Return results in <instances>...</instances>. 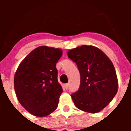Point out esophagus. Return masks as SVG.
<instances>
[{
    "instance_id": "esophagus-1",
    "label": "esophagus",
    "mask_w": 131,
    "mask_h": 131,
    "mask_svg": "<svg viewBox=\"0 0 131 131\" xmlns=\"http://www.w3.org/2000/svg\"><path fill=\"white\" fill-rule=\"evenodd\" d=\"M64 87L67 89L68 88V87H69V84H65L64 85Z\"/></svg>"
}]
</instances>
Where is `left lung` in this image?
I'll use <instances>...</instances> for the list:
<instances>
[{
	"instance_id": "obj_1",
	"label": "left lung",
	"mask_w": 131,
	"mask_h": 131,
	"mask_svg": "<svg viewBox=\"0 0 131 131\" xmlns=\"http://www.w3.org/2000/svg\"><path fill=\"white\" fill-rule=\"evenodd\" d=\"M80 74V88L71 95L75 106L90 113L101 112L118 91V79L113 64L97 47L83 46L68 51Z\"/></svg>"
}]
</instances>
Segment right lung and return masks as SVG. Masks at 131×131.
<instances>
[{"label":"right lung","instance_id":"1","mask_svg":"<svg viewBox=\"0 0 131 131\" xmlns=\"http://www.w3.org/2000/svg\"><path fill=\"white\" fill-rule=\"evenodd\" d=\"M62 49L42 46L24 58L14 77V85L19 103L31 115L43 117L57 108L63 92L58 81L56 63Z\"/></svg>","mask_w":131,"mask_h":131}]
</instances>
